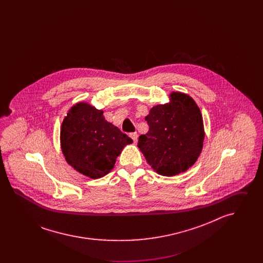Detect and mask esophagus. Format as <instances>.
Listing matches in <instances>:
<instances>
[{"label": "esophagus", "instance_id": "34e87169", "mask_svg": "<svg viewBox=\"0 0 263 263\" xmlns=\"http://www.w3.org/2000/svg\"><path fill=\"white\" fill-rule=\"evenodd\" d=\"M130 137L133 139V141H134V143H136L137 142L138 139V134L137 132H133V133H130Z\"/></svg>", "mask_w": 263, "mask_h": 263}]
</instances>
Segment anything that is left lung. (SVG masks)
Returning a JSON list of instances; mask_svg holds the SVG:
<instances>
[{
    "mask_svg": "<svg viewBox=\"0 0 263 263\" xmlns=\"http://www.w3.org/2000/svg\"><path fill=\"white\" fill-rule=\"evenodd\" d=\"M171 101L154 106L145 120L149 131L138 147L151 166L164 176L187 171L200 155L204 127L196 102L182 92H173Z\"/></svg>",
    "mask_w": 263,
    "mask_h": 263,
    "instance_id": "obj_1",
    "label": "left lung"
}]
</instances>
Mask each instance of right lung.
<instances>
[{"label":"right lung","instance_id":"add662e5","mask_svg":"<svg viewBox=\"0 0 263 263\" xmlns=\"http://www.w3.org/2000/svg\"><path fill=\"white\" fill-rule=\"evenodd\" d=\"M102 114V110L80 102L67 113L61 127V147L66 161L90 178L107 175L125 145L133 142Z\"/></svg>","mask_w":263,"mask_h":263}]
</instances>
